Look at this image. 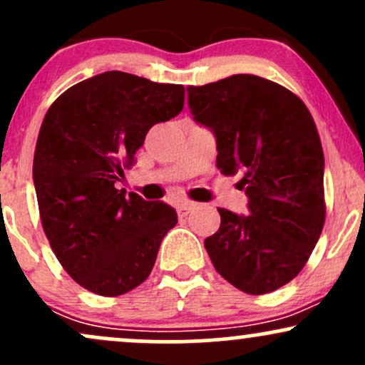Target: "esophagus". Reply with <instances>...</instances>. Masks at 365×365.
Listing matches in <instances>:
<instances>
[{
  "mask_svg": "<svg viewBox=\"0 0 365 365\" xmlns=\"http://www.w3.org/2000/svg\"><path fill=\"white\" fill-rule=\"evenodd\" d=\"M194 207H195L194 202H182V204H178V206H177L178 216H180V217H185V216L188 215V212H190Z\"/></svg>",
  "mask_w": 365,
  "mask_h": 365,
  "instance_id": "1",
  "label": "esophagus"
}]
</instances>
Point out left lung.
I'll return each instance as SVG.
<instances>
[{"instance_id":"1","label":"left lung","mask_w":365,"mask_h":365,"mask_svg":"<svg viewBox=\"0 0 365 365\" xmlns=\"http://www.w3.org/2000/svg\"><path fill=\"white\" fill-rule=\"evenodd\" d=\"M197 123L216 137L217 168L244 173L249 215L217 209L204 240L212 266L250 295L282 288L302 271L324 226V154L299 96L257 75L187 87Z\"/></svg>"}]
</instances>
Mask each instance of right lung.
Wrapping results in <instances>:
<instances>
[{
    "mask_svg": "<svg viewBox=\"0 0 365 365\" xmlns=\"http://www.w3.org/2000/svg\"><path fill=\"white\" fill-rule=\"evenodd\" d=\"M183 103V86L115 70L75 83L46 113L32 166L41 223L63 269L96 295L144 283L177 225L168 204L115 183L149 128L175 118Z\"/></svg>",
    "mask_w": 365,
    "mask_h": 365,
    "instance_id": "1",
    "label": "right lung"
}]
</instances>
